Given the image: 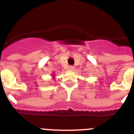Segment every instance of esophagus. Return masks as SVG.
<instances>
[{
	"label": "esophagus",
	"instance_id": "34e87169",
	"mask_svg": "<svg viewBox=\"0 0 134 134\" xmlns=\"http://www.w3.org/2000/svg\"><path fill=\"white\" fill-rule=\"evenodd\" d=\"M74 69H75V67H74V66H72V65H71V66H69V70H74Z\"/></svg>",
	"mask_w": 134,
	"mask_h": 134
}]
</instances>
